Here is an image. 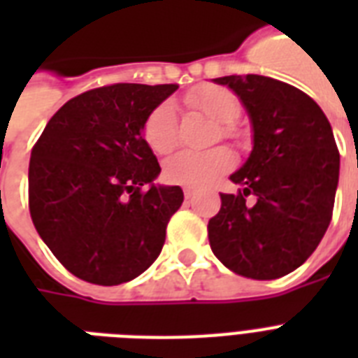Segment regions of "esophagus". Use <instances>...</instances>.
Returning a JSON list of instances; mask_svg holds the SVG:
<instances>
[{"instance_id": "34e87169", "label": "esophagus", "mask_w": 358, "mask_h": 358, "mask_svg": "<svg viewBox=\"0 0 358 358\" xmlns=\"http://www.w3.org/2000/svg\"><path fill=\"white\" fill-rule=\"evenodd\" d=\"M184 196H185V199H187V201H189V199H193V196H195V191H193V189H184Z\"/></svg>"}]
</instances>
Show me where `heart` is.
Here are the masks:
<instances>
[{"label": "heart", "mask_w": 358, "mask_h": 358, "mask_svg": "<svg viewBox=\"0 0 358 358\" xmlns=\"http://www.w3.org/2000/svg\"><path fill=\"white\" fill-rule=\"evenodd\" d=\"M185 102L191 108L199 109L215 122L223 124L221 131L230 137L234 135L230 124L238 119L239 100L234 92L217 85H202L191 91L185 96ZM143 137L146 145L156 154H167L173 150L178 139V122H176V109L171 102L159 103L145 120ZM234 165V157L227 148H213L208 152L182 150L165 163V178L171 184L204 189L217 182L219 176L229 173Z\"/></svg>", "instance_id": "obj_1"}]
</instances>
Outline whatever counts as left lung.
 Returning a JSON list of instances; mask_svg holds the SVG:
<instances>
[{
	"label": "left lung",
	"instance_id": "left-lung-1",
	"mask_svg": "<svg viewBox=\"0 0 358 358\" xmlns=\"http://www.w3.org/2000/svg\"><path fill=\"white\" fill-rule=\"evenodd\" d=\"M252 126V150L230 174L238 195L221 193L208 223L213 255L256 280L284 277L322 241L338 187L340 154L322 108L299 89L266 76H224ZM255 196V205L246 196Z\"/></svg>",
	"mask_w": 358,
	"mask_h": 358
}]
</instances>
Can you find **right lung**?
Here are the masks:
<instances>
[{"instance_id": "add662e5", "label": "right lung", "mask_w": 358, "mask_h": 358, "mask_svg": "<svg viewBox=\"0 0 358 358\" xmlns=\"http://www.w3.org/2000/svg\"><path fill=\"white\" fill-rule=\"evenodd\" d=\"M178 85L117 83L72 98L31 152L29 212L36 232L78 278L115 286L139 277L165 243L180 185L143 137L146 117Z\"/></svg>"}]
</instances>
